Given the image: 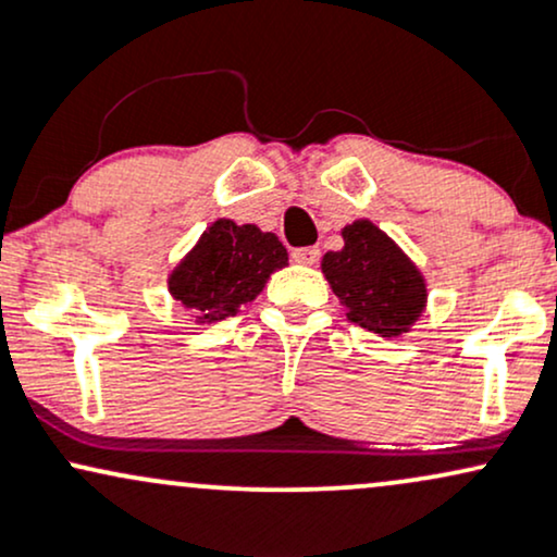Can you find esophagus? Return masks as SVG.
I'll return each mask as SVG.
<instances>
[{
  "mask_svg": "<svg viewBox=\"0 0 557 557\" xmlns=\"http://www.w3.org/2000/svg\"><path fill=\"white\" fill-rule=\"evenodd\" d=\"M292 258L302 265H315L320 258V250L318 247H297V250H292Z\"/></svg>",
  "mask_w": 557,
  "mask_h": 557,
  "instance_id": "1",
  "label": "esophagus"
}]
</instances>
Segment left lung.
<instances>
[{"instance_id": "1", "label": "left lung", "mask_w": 557, "mask_h": 557, "mask_svg": "<svg viewBox=\"0 0 557 557\" xmlns=\"http://www.w3.org/2000/svg\"><path fill=\"white\" fill-rule=\"evenodd\" d=\"M323 273L349 320L381 336L407 331L424 307L420 271L370 221L344 228V250L325 252Z\"/></svg>"}]
</instances>
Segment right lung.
<instances>
[{"instance_id": "1", "label": "right lung", "mask_w": 557, "mask_h": 557, "mask_svg": "<svg viewBox=\"0 0 557 557\" xmlns=\"http://www.w3.org/2000/svg\"><path fill=\"white\" fill-rule=\"evenodd\" d=\"M286 247L258 226H237L221 219L202 234L198 247L182 260L169 278L174 299L195 310L202 323L234 315L252 302L265 278L286 265Z\"/></svg>"}]
</instances>
